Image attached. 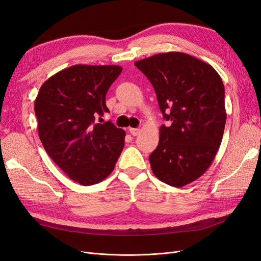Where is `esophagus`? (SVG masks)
Listing matches in <instances>:
<instances>
[{
	"instance_id": "obj_1",
	"label": "esophagus",
	"mask_w": 261,
	"mask_h": 261,
	"mask_svg": "<svg viewBox=\"0 0 261 261\" xmlns=\"http://www.w3.org/2000/svg\"><path fill=\"white\" fill-rule=\"evenodd\" d=\"M129 133L133 136H138L140 134V129L139 128H129Z\"/></svg>"
}]
</instances>
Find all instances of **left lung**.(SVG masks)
I'll return each instance as SVG.
<instances>
[{"instance_id": "left-lung-1", "label": "left lung", "mask_w": 261, "mask_h": 261, "mask_svg": "<svg viewBox=\"0 0 261 261\" xmlns=\"http://www.w3.org/2000/svg\"><path fill=\"white\" fill-rule=\"evenodd\" d=\"M135 66L152 84L169 122L149 155L153 174L170 186L192 183L210 167L223 137L222 80L207 63L180 52L155 54Z\"/></svg>"}]
</instances>
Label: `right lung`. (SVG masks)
Instances as JSON below:
<instances>
[{"instance_id": "obj_1", "label": "right lung", "mask_w": 261, "mask_h": 261, "mask_svg": "<svg viewBox=\"0 0 261 261\" xmlns=\"http://www.w3.org/2000/svg\"><path fill=\"white\" fill-rule=\"evenodd\" d=\"M116 65H75L53 75L35 101L39 138L46 153L73 180L97 184L111 174L125 132L111 122L106 96L120 76Z\"/></svg>"}]
</instances>
